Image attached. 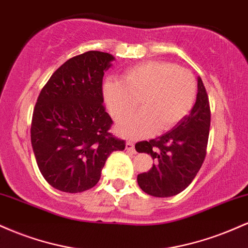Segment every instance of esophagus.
I'll return each instance as SVG.
<instances>
[{
    "label": "esophagus",
    "instance_id": "esophagus-1",
    "mask_svg": "<svg viewBox=\"0 0 248 248\" xmlns=\"http://www.w3.org/2000/svg\"><path fill=\"white\" fill-rule=\"evenodd\" d=\"M126 149L130 153L135 152V148H134V142L133 141H127L126 142Z\"/></svg>",
    "mask_w": 248,
    "mask_h": 248
}]
</instances>
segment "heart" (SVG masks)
<instances>
[{
    "mask_svg": "<svg viewBox=\"0 0 248 248\" xmlns=\"http://www.w3.org/2000/svg\"><path fill=\"white\" fill-rule=\"evenodd\" d=\"M197 96V80L191 71L172 62L152 61L124 71L121 81L109 80L104 98L116 121L132 115L140 101L142 110L118 126L127 138L152 135L171 129L189 114Z\"/></svg>",
    "mask_w": 248,
    "mask_h": 248,
    "instance_id": "obj_1",
    "label": "heart"
}]
</instances>
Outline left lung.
Masks as SVG:
<instances>
[{
  "mask_svg": "<svg viewBox=\"0 0 248 248\" xmlns=\"http://www.w3.org/2000/svg\"><path fill=\"white\" fill-rule=\"evenodd\" d=\"M210 122L209 96L198 77L190 114L160 138L135 144L136 152L149 154L155 161L149 171L138 175L139 186L154 197H171L186 189L205 160Z\"/></svg>",
  "mask_w": 248,
  "mask_h": 248,
  "instance_id": "1",
  "label": "left lung"
}]
</instances>
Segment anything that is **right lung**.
<instances>
[{
  "label": "right lung",
  "mask_w": 248,
  "mask_h": 248,
  "mask_svg": "<svg viewBox=\"0 0 248 248\" xmlns=\"http://www.w3.org/2000/svg\"><path fill=\"white\" fill-rule=\"evenodd\" d=\"M114 57L88 51L65 62L39 93L31 144L39 171L57 190L77 193L100 179L108 156L126 142L109 132L102 78Z\"/></svg>",
  "instance_id": "right-lung-1"
}]
</instances>
